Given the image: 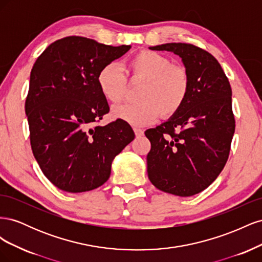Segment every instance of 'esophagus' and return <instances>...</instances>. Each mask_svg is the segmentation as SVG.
<instances>
[{"label":"esophagus","instance_id":"obj_1","mask_svg":"<svg viewBox=\"0 0 262 262\" xmlns=\"http://www.w3.org/2000/svg\"><path fill=\"white\" fill-rule=\"evenodd\" d=\"M133 131H134V133H136L137 137L143 136V133H144V131L142 130V129H140V128H133Z\"/></svg>","mask_w":262,"mask_h":262}]
</instances>
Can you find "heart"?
Returning <instances> with one entry per match:
<instances>
[{
  "instance_id": "1",
  "label": "heart",
  "mask_w": 262,
  "mask_h": 262,
  "mask_svg": "<svg viewBox=\"0 0 262 262\" xmlns=\"http://www.w3.org/2000/svg\"><path fill=\"white\" fill-rule=\"evenodd\" d=\"M132 78L144 81L136 104H124L113 109V116L133 125H145L162 114L168 118L177 114L190 92V76L184 67L173 66L165 55L142 50L128 63ZM100 93L109 102L119 104L126 91V78L116 62H109L97 74Z\"/></svg>"
}]
</instances>
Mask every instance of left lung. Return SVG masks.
<instances>
[{"instance_id":"1","label":"left lung","mask_w":262,"mask_h":262,"mask_svg":"<svg viewBox=\"0 0 262 262\" xmlns=\"http://www.w3.org/2000/svg\"><path fill=\"white\" fill-rule=\"evenodd\" d=\"M149 49L179 55L190 92L177 114L145 131L148 179L164 192L191 196L208 188L227 162L235 132L232 89L217 60L199 47L170 42Z\"/></svg>"}]
</instances>
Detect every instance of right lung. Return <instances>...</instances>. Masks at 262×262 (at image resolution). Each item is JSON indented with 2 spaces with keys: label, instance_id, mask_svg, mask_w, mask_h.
<instances>
[{
  "label": "right lung",
  "instance_id": "right-lung-1",
  "mask_svg": "<svg viewBox=\"0 0 262 262\" xmlns=\"http://www.w3.org/2000/svg\"><path fill=\"white\" fill-rule=\"evenodd\" d=\"M130 48L70 36L52 42L31 69L25 102L31 149L43 175L63 191L104 185L114 158L134 139L120 119L92 126L109 113L97 84L99 70Z\"/></svg>",
  "mask_w": 262,
  "mask_h": 262
}]
</instances>
